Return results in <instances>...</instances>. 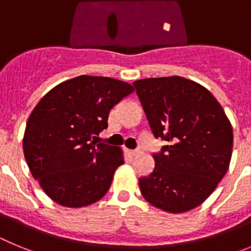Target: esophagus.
<instances>
[{
  "label": "esophagus",
  "mask_w": 251,
  "mask_h": 251,
  "mask_svg": "<svg viewBox=\"0 0 251 251\" xmlns=\"http://www.w3.org/2000/svg\"><path fill=\"white\" fill-rule=\"evenodd\" d=\"M139 153H141V148H136V150L130 151V154H132V156H137Z\"/></svg>",
  "instance_id": "obj_1"
}]
</instances>
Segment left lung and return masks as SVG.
I'll return each instance as SVG.
<instances>
[{"label":"left lung","mask_w":251,"mask_h":251,"mask_svg":"<svg viewBox=\"0 0 251 251\" xmlns=\"http://www.w3.org/2000/svg\"><path fill=\"white\" fill-rule=\"evenodd\" d=\"M154 138L166 142L153 153L154 168L139 178L146 200L168 212L195 208L227 172L232 128L214 95L181 76L133 83Z\"/></svg>","instance_id":"8db88e82"}]
</instances>
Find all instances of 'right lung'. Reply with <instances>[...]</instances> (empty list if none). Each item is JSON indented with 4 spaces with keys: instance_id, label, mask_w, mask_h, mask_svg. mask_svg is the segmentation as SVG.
<instances>
[{
    "instance_id": "add662e5",
    "label": "right lung",
    "mask_w": 251,
    "mask_h": 251,
    "mask_svg": "<svg viewBox=\"0 0 251 251\" xmlns=\"http://www.w3.org/2000/svg\"><path fill=\"white\" fill-rule=\"evenodd\" d=\"M133 92L117 79L81 75L52 88L37 103L26 124L24 154L51 200L83 207L106 194L124 157L98 136L108 127L110 109Z\"/></svg>"
}]
</instances>
